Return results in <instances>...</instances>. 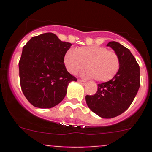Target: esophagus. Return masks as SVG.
Wrapping results in <instances>:
<instances>
[{
	"mask_svg": "<svg viewBox=\"0 0 152 152\" xmlns=\"http://www.w3.org/2000/svg\"><path fill=\"white\" fill-rule=\"evenodd\" d=\"M78 82H79L80 84H82V85H86V84H87V82H86L85 81L80 80V79H79V80H78Z\"/></svg>",
	"mask_w": 152,
	"mask_h": 152,
	"instance_id": "1",
	"label": "esophagus"
}]
</instances>
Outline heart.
Returning a JSON list of instances; mask_svg holds the SVG:
<instances>
[{"mask_svg": "<svg viewBox=\"0 0 152 152\" xmlns=\"http://www.w3.org/2000/svg\"><path fill=\"white\" fill-rule=\"evenodd\" d=\"M66 69L76 75L87 67V76L99 82H108L115 77L120 69V59L117 53L105 47L85 46L77 50L70 48L64 58Z\"/></svg>", "mask_w": 152, "mask_h": 152, "instance_id": "1", "label": "heart"}]
</instances>
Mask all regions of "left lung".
<instances>
[{
    "label": "left lung",
    "mask_w": 152,
    "mask_h": 152,
    "mask_svg": "<svg viewBox=\"0 0 152 152\" xmlns=\"http://www.w3.org/2000/svg\"><path fill=\"white\" fill-rule=\"evenodd\" d=\"M118 55L120 69L113 79L99 84L93 96L87 95L89 108L103 118H113L122 114L129 107L140 85V67L130 50L117 42H110Z\"/></svg>",
    "instance_id": "left-lung-1"
}]
</instances>
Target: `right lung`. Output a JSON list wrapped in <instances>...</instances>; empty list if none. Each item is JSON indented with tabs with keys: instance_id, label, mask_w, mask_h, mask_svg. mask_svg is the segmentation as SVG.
Masks as SVG:
<instances>
[{
	"instance_id": "1",
	"label": "right lung",
	"mask_w": 152,
	"mask_h": 152,
	"mask_svg": "<svg viewBox=\"0 0 152 152\" xmlns=\"http://www.w3.org/2000/svg\"><path fill=\"white\" fill-rule=\"evenodd\" d=\"M71 45L53 33L33 37L24 45L19 61L20 82L24 96L34 107L57 105L65 98L68 84L77 81L64 63Z\"/></svg>"
}]
</instances>
